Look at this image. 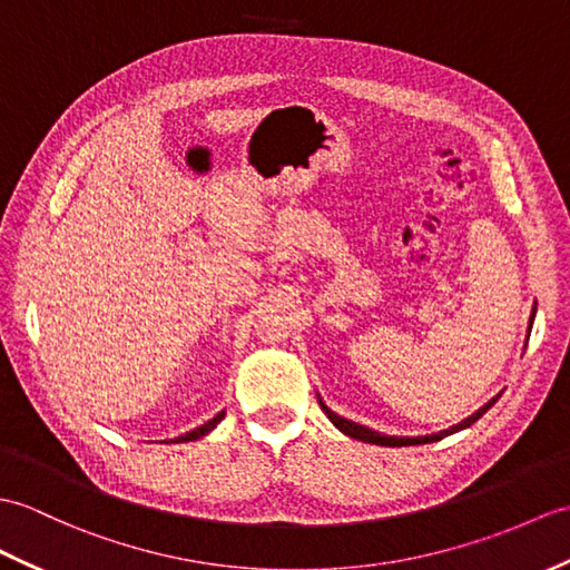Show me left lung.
<instances>
[{"mask_svg":"<svg viewBox=\"0 0 570 570\" xmlns=\"http://www.w3.org/2000/svg\"><path fill=\"white\" fill-rule=\"evenodd\" d=\"M534 311H537V308H534ZM532 323H534V313H532ZM532 323H529V330H532ZM498 399H500V395H495L493 401H488L483 407L475 410V413H473L471 417L461 420L459 425L449 428V430H442V432H436V434H428V436H391V434H381V432H376V430H368V428H364V425H356V422H352V420L340 417V415L333 413V410H330L323 401H321V407H323V413L330 417V422H333V425H335L340 432H345L347 436H352V440L368 442V444H381V446H413V444L436 442V440H442V436H446V434H454V432H459V430L471 428L473 422L479 420L488 407H493V403H495Z\"/></svg>","mask_w":570,"mask_h":570,"instance_id":"obj_1","label":"left lung"}]
</instances>
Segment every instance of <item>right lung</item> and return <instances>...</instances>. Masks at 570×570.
<instances>
[{"mask_svg": "<svg viewBox=\"0 0 570 570\" xmlns=\"http://www.w3.org/2000/svg\"><path fill=\"white\" fill-rule=\"evenodd\" d=\"M223 415L225 413H218L214 420H208V422H204L202 428H196V430H191V432H187V434H181V436H177V440H171V442H194V440H202L204 434H208L210 430H214L218 422L223 420Z\"/></svg>", "mask_w": 570, "mask_h": 570, "instance_id": "1", "label": "right lung"}]
</instances>
